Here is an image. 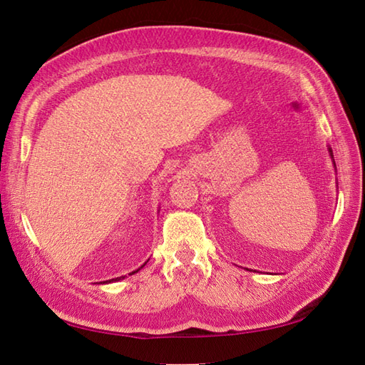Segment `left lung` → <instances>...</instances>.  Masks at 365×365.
Returning <instances> with one entry per match:
<instances>
[{"label": "left lung", "instance_id": "obj_1", "mask_svg": "<svg viewBox=\"0 0 365 365\" xmlns=\"http://www.w3.org/2000/svg\"><path fill=\"white\" fill-rule=\"evenodd\" d=\"M329 153H330V155H331V158H333V154H331V149L329 148Z\"/></svg>", "mask_w": 365, "mask_h": 365}]
</instances>
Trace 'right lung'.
Segmentation results:
<instances>
[{
	"label": "right lung",
	"instance_id": "right-lung-1",
	"mask_svg": "<svg viewBox=\"0 0 365 365\" xmlns=\"http://www.w3.org/2000/svg\"><path fill=\"white\" fill-rule=\"evenodd\" d=\"M146 265V262L142 265V267H140V268H143ZM138 268V269H140ZM138 269H135V272H133V273H129V274H134V273H137L138 272ZM121 279H125V276H120V277H115V279H110V280H106V282H117V280H121ZM101 284H105V282H101Z\"/></svg>",
	"mask_w": 365,
	"mask_h": 365
}]
</instances>
